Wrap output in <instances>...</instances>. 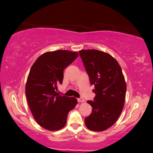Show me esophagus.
Here are the masks:
<instances>
[{
  "mask_svg": "<svg viewBox=\"0 0 153 153\" xmlns=\"http://www.w3.org/2000/svg\"><path fill=\"white\" fill-rule=\"evenodd\" d=\"M77 100H78L79 102H85L84 99H83V98H82V97L78 98V99H77Z\"/></svg>",
  "mask_w": 153,
  "mask_h": 153,
  "instance_id": "34e87169",
  "label": "esophagus"
}]
</instances>
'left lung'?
Wrapping results in <instances>:
<instances>
[{
  "mask_svg": "<svg viewBox=\"0 0 153 153\" xmlns=\"http://www.w3.org/2000/svg\"><path fill=\"white\" fill-rule=\"evenodd\" d=\"M91 85H95L93 101L87 102L92 113L85 118L90 130L104 131L111 127L122 112L127 85L122 69L110 54L95 49L79 51Z\"/></svg>",
  "mask_w": 153,
  "mask_h": 153,
  "instance_id": "left-lung-1",
  "label": "left lung"
}]
</instances>
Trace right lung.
Returning a JSON list of instances; mask_svg holds the SVG:
<instances>
[{
	"label": "right lung",
	"instance_id": "1",
	"mask_svg": "<svg viewBox=\"0 0 153 153\" xmlns=\"http://www.w3.org/2000/svg\"><path fill=\"white\" fill-rule=\"evenodd\" d=\"M78 56L68 50L46 52L31 67L26 85L27 101L35 120L47 130L64 127L69 111L76 105V98L58 95L56 90L62 83L63 70Z\"/></svg>",
	"mask_w": 153,
	"mask_h": 153
}]
</instances>
